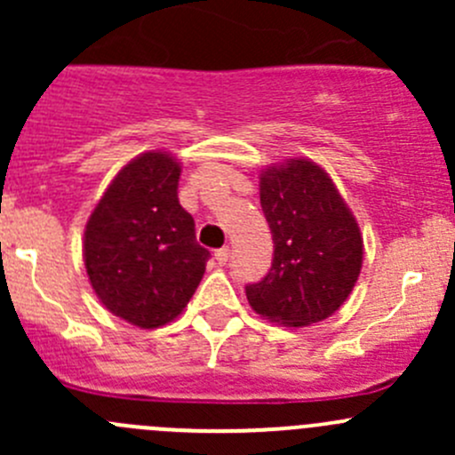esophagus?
Returning <instances> with one entry per match:
<instances>
[{
	"label": "esophagus",
	"instance_id": "34e87169",
	"mask_svg": "<svg viewBox=\"0 0 455 455\" xmlns=\"http://www.w3.org/2000/svg\"><path fill=\"white\" fill-rule=\"evenodd\" d=\"M228 257H231V249L228 246H222V249L215 251V261H218L220 266H224L228 261Z\"/></svg>",
	"mask_w": 455,
	"mask_h": 455
}]
</instances>
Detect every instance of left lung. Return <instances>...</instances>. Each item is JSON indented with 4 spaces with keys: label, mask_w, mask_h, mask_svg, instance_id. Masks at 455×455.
<instances>
[{
    "label": "left lung",
    "mask_w": 455,
    "mask_h": 455,
    "mask_svg": "<svg viewBox=\"0 0 455 455\" xmlns=\"http://www.w3.org/2000/svg\"><path fill=\"white\" fill-rule=\"evenodd\" d=\"M259 202L273 233V264L246 286L257 315L299 328L328 319L359 279L363 237L328 173L291 158L261 172Z\"/></svg>",
    "instance_id": "8db88e82"
}]
</instances>
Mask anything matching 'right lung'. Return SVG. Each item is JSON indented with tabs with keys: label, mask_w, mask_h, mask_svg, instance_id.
I'll return each mask as SVG.
<instances>
[{
	"label": "right lung",
	"mask_w": 455,
	"mask_h": 455,
	"mask_svg": "<svg viewBox=\"0 0 455 455\" xmlns=\"http://www.w3.org/2000/svg\"><path fill=\"white\" fill-rule=\"evenodd\" d=\"M178 178L173 156L147 151L118 172L85 227L92 288L109 313L145 330L185 310L211 257L178 200Z\"/></svg>",
	"instance_id": "1"
}]
</instances>
